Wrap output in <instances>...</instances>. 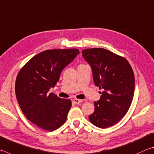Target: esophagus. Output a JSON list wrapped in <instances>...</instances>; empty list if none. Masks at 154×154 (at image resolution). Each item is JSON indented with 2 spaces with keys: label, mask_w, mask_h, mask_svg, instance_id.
<instances>
[{
  "label": "esophagus",
  "mask_w": 154,
  "mask_h": 154,
  "mask_svg": "<svg viewBox=\"0 0 154 154\" xmlns=\"http://www.w3.org/2000/svg\"><path fill=\"white\" fill-rule=\"evenodd\" d=\"M73 102L75 104H79V103L82 102V100H79V99H74Z\"/></svg>",
  "instance_id": "34e87169"
}]
</instances>
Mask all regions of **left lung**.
Listing matches in <instances>:
<instances>
[{
  "label": "left lung",
  "mask_w": 154,
  "mask_h": 154,
  "mask_svg": "<svg viewBox=\"0 0 154 154\" xmlns=\"http://www.w3.org/2000/svg\"><path fill=\"white\" fill-rule=\"evenodd\" d=\"M82 56L91 66L96 86L103 89L95 110L89 116L92 124L106 128L118 122L129 109L135 90V77L124 57L104 48L83 50Z\"/></svg>",
  "instance_id": "8db88e82"
}]
</instances>
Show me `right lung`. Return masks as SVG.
Wrapping results in <instances>:
<instances>
[{
    "instance_id": "1",
    "label": "right lung",
    "mask_w": 154,
    "mask_h": 154,
    "mask_svg": "<svg viewBox=\"0 0 154 154\" xmlns=\"http://www.w3.org/2000/svg\"><path fill=\"white\" fill-rule=\"evenodd\" d=\"M79 54V50L75 48L45 50L31 58L19 72L16 97L24 115L32 123L49 131L65 123L71 101L61 99L49 90Z\"/></svg>"
}]
</instances>
